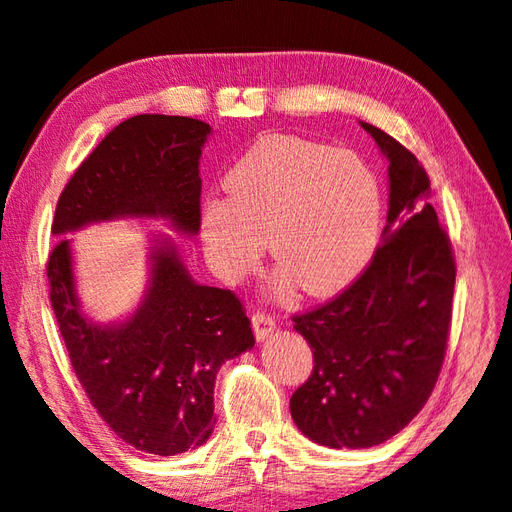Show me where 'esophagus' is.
<instances>
[{"label":"esophagus","mask_w":512,"mask_h":512,"mask_svg":"<svg viewBox=\"0 0 512 512\" xmlns=\"http://www.w3.org/2000/svg\"><path fill=\"white\" fill-rule=\"evenodd\" d=\"M253 329H255L257 338H266L268 333H273V329H275V315L266 313L262 309L253 311Z\"/></svg>","instance_id":"obj_1"}]
</instances>
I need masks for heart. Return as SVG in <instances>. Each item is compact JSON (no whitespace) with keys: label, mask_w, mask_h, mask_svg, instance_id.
Here are the masks:
<instances>
[{"label":"heart","mask_w":512,"mask_h":512,"mask_svg":"<svg viewBox=\"0 0 512 512\" xmlns=\"http://www.w3.org/2000/svg\"><path fill=\"white\" fill-rule=\"evenodd\" d=\"M228 201H208L203 250L221 280L253 271L268 239L275 266L311 295L347 286L374 253L380 190L356 154L268 136L226 174Z\"/></svg>","instance_id":"obj_1"}]
</instances>
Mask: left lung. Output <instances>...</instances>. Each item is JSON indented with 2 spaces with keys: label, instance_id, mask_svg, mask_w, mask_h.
Instances as JSON below:
<instances>
[{
  "label": "left lung",
  "instance_id": "left-lung-1",
  "mask_svg": "<svg viewBox=\"0 0 512 512\" xmlns=\"http://www.w3.org/2000/svg\"><path fill=\"white\" fill-rule=\"evenodd\" d=\"M362 127L389 161L383 241L345 291L291 318L313 351L291 416L327 448H371L423 410L448 349L457 277L425 167L383 129Z\"/></svg>",
  "mask_w": 512,
  "mask_h": 512
}]
</instances>
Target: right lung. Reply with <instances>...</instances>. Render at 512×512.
Segmentation results:
<instances>
[{
  "mask_svg": "<svg viewBox=\"0 0 512 512\" xmlns=\"http://www.w3.org/2000/svg\"><path fill=\"white\" fill-rule=\"evenodd\" d=\"M208 134V123L188 116L127 118L64 185L51 230L62 235L89 221L145 215L197 232ZM46 277L71 367L102 421L136 450L161 457L206 441L219 367L255 345L239 297L192 282L172 244L154 253L150 293L120 327H96L80 315L69 239L51 248Z\"/></svg>",
  "mask_w": 512,
  "mask_h": 512,
  "instance_id": "right-lung-1",
  "label": "right lung"
}]
</instances>
